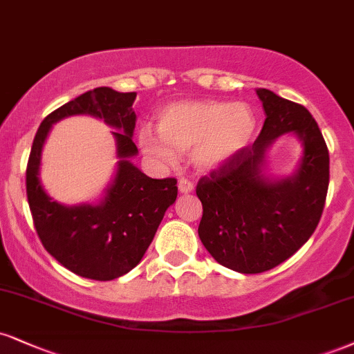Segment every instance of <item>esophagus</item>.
I'll use <instances>...</instances> for the list:
<instances>
[{
  "label": "esophagus",
  "instance_id": "obj_1",
  "mask_svg": "<svg viewBox=\"0 0 354 354\" xmlns=\"http://www.w3.org/2000/svg\"><path fill=\"white\" fill-rule=\"evenodd\" d=\"M178 189H180V193H183V194H188L194 189V185L189 180H185V178H181V180L178 181Z\"/></svg>",
  "mask_w": 354,
  "mask_h": 354
}]
</instances>
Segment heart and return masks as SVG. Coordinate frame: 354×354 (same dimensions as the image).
I'll return each instance as SVG.
<instances>
[{
	"mask_svg": "<svg viewBox=\"0 0 354 354\" xmlns=\"http://www.w3.org/2000/svg\"><path fill=\"white\" fill-rule=\"evenodd\" d=\"M158 131L150 127L136 135L140 150L160 166H173L193 151L203 169H218L249 147L255 127L254 110L245 102L186 100L166 105L158 113Z\"/></svg>",
	"mask_w": 354,
	"mask_h": 354,
	"instance_id": "obj_1",
	"label": "heart"
}]
</instances>
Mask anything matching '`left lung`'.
<instances>
[{
	"instance_id": "obj_1",
	"label": "left lung",
	"mask_w": 354,
	"mask_h": 354,
	"mask_svg": "<svg viewBox=\"0 0 354 354\" xmlns=\"http://www.w3.org/2000/svg\"><path fill=\"white\" fill-rule=\"evenodd\" d=\"M257 95L266 110L259 138L196 186L203 203L199 239L221 266L241 274L274 269L310 239L330 181L328 148L312 113L267 88ZM285 133L299 138L302 158L290 177L275 178L266 153Z\"/></svg>"
}]
</instances>
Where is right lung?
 <instances>
[{
	"label": "right lung",
	"instance_id": "1",
	"mask_svg": "<svg viewBox=\"0 0 354 354\" xmlns=\"http://www.w3.org/2000/svg\"><path fill=\"white\" fill-rule=\"evenodd\" d=\"M135 99V92L97 87L49 113L34 136L26 169L34 227L55 261L85 279L113 280L138 266L166 209L176 201L174 178L153 180L130 161L138 153L131 140L136 122L131 109ZM72 114H91L115 129L118 169L99 205L66 207L41 188V147L53 123Z\"/></svg>",
	"mask_w": 354,
	"mask_h": 354
}]
</instances>
